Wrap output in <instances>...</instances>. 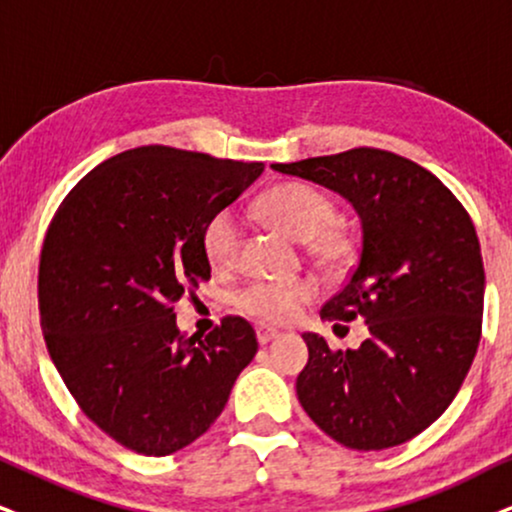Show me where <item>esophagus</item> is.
Wrapping results in <instances>:
<instances>
[{"mask_svg":"<svg viewBox=\"0 0 512 512\" xmlns=\"http://www.w3.org/2000/svg\"><path fill=\"white\" fill-rule=\"evenodd\" d=\"M278 335H281V333H278L276 328H267V326L257 328V340H260V345H269V342L276 340Z\"/></svg>","mask_w":512,"mask_h":512,"instance_id":"obj_1","label":"esophagus"}]
</instances>
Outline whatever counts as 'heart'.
Wrapping results in <instances>:
<instances>
[{"mask_svg":"<svg viewBox=\"0 0 512 512\" xmlns=\"http://www.w3.org/2000/svg\"><path fill=\"white\" fill-rule=\"evenodd\" d=\"M264 217L295 241H309V252L326 267H340L352 252V241L335 226V205L326 193L302 181L274 186L262 198ZM241 243V224L234 210H219L203 229V250L210 264L226 267L234 262ZM314 297L309 281H255L236 295V307L243 314L264 323H286L300 304Z\"/></svg>","mask_w":512,"mask_h":512,"instance_id":"heart-1","label":"heart"}]
</instances>
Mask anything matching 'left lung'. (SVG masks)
<instances>
[{"label": "left lung", "instance_id": "obj_1", "mask_svg": "<svg viewBox=\"0 0 512 512\" xmlns=\"http://www.w3.org/2000/svg\"><path fill=\"white\" fill-rule=\"evenodd\" d=\"M271 170L335 191L361 222L357 269L321 319L361 316L368 338L333 352L316 333L302 335V409L349 449L409 442L454 401L480 345L484 267L468 212L435 174L380 148Z\"/></svg>", "mask_w": 512, "mask_h": 512}]
</instances>
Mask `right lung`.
I'll list each match as a JSON object with an SVG mask.
<instances>
[{
	"instance_id": "right-lung-1",
	"label": "right lung",
	"mask_w": 512,
	"mask_h": 512,
	"mask_svg": "<svg viewBox=\"0 0 512 512\" xmlns=\"http://www.w3.org/2000/svg\"><path fill=\"white\" fill-rule=\"evenodd\" d=\"M264 172L170 146L106 160L68 193L40 260V323L80 409L127 449L167 456L208 432L257 354L226 316L179 333L174 302L210 278L203 229Z\"/></svg>"
}]
</instances>
